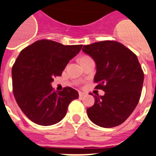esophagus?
<instances>
[{"label": "esophagus", "mask_w": 156, "mask_h": 156, "mask_svg": "<svg viewBox=\"0 0 156 156\" xmlns=\"http://www.w3.org/2000/svg\"><path fill=\"white\" fill-rule=\"evenodd\" d=\"M85 95H86V94H85V93L82 92V91H80V92H79L80 98H83V97L85 96Z\"/></svg>", "instance_id": "obj_1"}]
</instances>
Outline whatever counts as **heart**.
<instances>
[{"instance_id": "b5f03b06", "label": "heart", "mask_w": 156, "mask_h": 156, "mask_svg": "<svg viewBox=\"0 0 156 156\" xmlns=\"http://www.w3.org/2000/svg\"><path fill=\"white\" fill-rule=\"evenodd\" d=\"M87 58H89L88 57H83V58H80V61L81 60H85V59H87Z\"/></svg>"}]
</instances>
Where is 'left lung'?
<instances>
[{
	"instance_id": "left-lung-1",
	"label": "left lung",
	"mask_w": 156,
	"mask_h": 156,
	"mask_svg": "<svg viewBox=\"0 0 156 156\" xmlns=\"http://www.w3.org/2000/svg\"><path fill=\"white\" fill-rule=\"evenodd\" d=\"M82 51L96 65L94 81L104 95L94 98L87 109L89 119L97 126L112 128L123 123L139 102L144 73L137 57L115 41H102L83 46Z\"/></svg>"
}]
</instances>
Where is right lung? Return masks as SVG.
<instances>
[{
  "instance_id": "1",
  "label": "right lung",
  "mask_w": 156,
  "mask_h": 156,
  "mask_svg": "<svg viewBox=\"0 0 156 156\" xmlns=\"http://www.w3.org/2000/svg\"><path fill=\"white\" fill-rule=\"evenodd\" d=\"M83 45L64 46L42 39L20 52L12 69L15 98L23 114L40 126H52L66 115L68 106L79 93L72 87L54 91V76H62L69 61Z\"/></svg>"
}]
</instances>
